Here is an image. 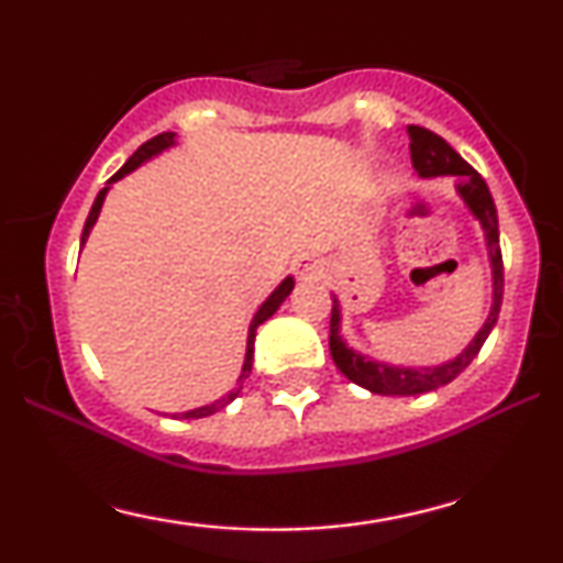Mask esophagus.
<instances>
[{
    "instance_id": "34e87169",
    "label": "esophagus",
    "mask_w": 563,
    "mask_h": 563,
    "mask_svg": "<svg viewBox=\"0 0 563 563\" xmlns=\"http://www.w3.org/2000/svg\"><path fill=\"white\" fill-rule=\"evenodd\" d=\"M294 273L299 275V280H320L322 273H325V264L314 256H299L294 262Z\"/></svg>"
}]
</instances>
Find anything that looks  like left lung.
Here are the masks:
<instances>
[{"mask_svg":"<svg viewBox=\"0 0 563 563\" xmlns=\"http://www.w3.org/2000/svg\"><path fill=\"white\" fill-rule=\"evenodd\" d=\"M407 134H410L412 169L418 172V177H455L457 196L463 198L466 209L474 214L476 222L482 224L484 241H487L489 267H493V307H489V314L487 320H484V325L479 328V333L474 335V341H471L457 357L434 367H405L378 363V360L360 354L357 349L349 346L344 335H341V303L333 296L331 335H328V341H331V357L335 367H339L352 384L363 386V389L373 394H386V397H410V394L434 391L439 386L450 384L455 376H461V373L471 365V360L479 354L487 335L493 333L503 301L500 232H497V209L493 196H489L487 183H484L479 172L471 169L466 161L457 156L439 134L429 132V129L423 126H407Z\"/></svg>","mask_w":563,"mask_h":563,"instance_id":"left-lung-1","label":"left lung"}]
</instances>
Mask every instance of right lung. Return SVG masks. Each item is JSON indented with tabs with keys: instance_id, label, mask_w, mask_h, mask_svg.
Here are the masks:
<instances>
[{
	"instance_id": "add662e5",
	"label": "right lung",
	"mask_w": 563,
	"mask_h": 563,
	"mask_svg": "<svg viewBox=\"0 0 563 563\" xmlns=\"http://www.w3.org/2000/svg\"><path fill=\"white\" fill-rule=\"evenodd\" d=\"M174 145H177V134H174V132H164V134H158V137L147 140L145 145H140L137 151H134V156L129 158L126 164L121 166V169L115 172L111 179H108V185L102 187L100 192H97V198H95V203H92V211H89L87 222H84V232H81V245L87 243L89 232H92L95 222H97V217H100L102 200H106L108 190H111V185H113V183H119L121 177H126L129 172H134V169H137V166L145 164V161L156 158V156H161V153H164V151H169V147H174ZM290 290H294V277H286V280H283L280 286H277V288L273 290V294L267 296V301L262 303V307H260V312H256V314H254V320H251V325H249V341H245V360H243V371H241V376H238V386H235V389H232L230 394H224V397L214 399V402H211V405H203V407H196V410L179 412V418H206V416H214V412L222 410V407H228V405L232 402V399H235L238 394H241V389H243V380L249 378V373H251V365H254V339H256V328H260L264 320H269V318H273V314L277 312V309H280V303L288 299V294H290Z\"/></svg>"
}]
</instances>
